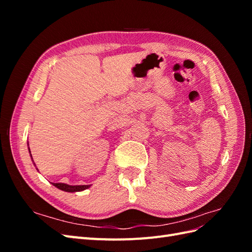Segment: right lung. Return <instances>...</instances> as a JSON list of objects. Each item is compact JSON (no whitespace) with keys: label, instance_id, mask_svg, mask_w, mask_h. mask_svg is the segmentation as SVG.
Listing matches in <instances>:
<instances>
[{"label":"right lung","instance_id":"right-lung-1","mask_svg":"<svg viewBox=\"0 0 252 252\" xmlns=\"http://www.w3.org/2000/svg\"><path fill=\"white\" fill-rule=\"evenodd\" d=\"M29 152H30V149H29ZM52 185L56 186L57 188H59L61 190H63V191H66V192L83 191V190H85L90 187V185H68V184H65V183H52Z\"/></svg>","mask_w":252,"mask_h":252}]
</instances>
